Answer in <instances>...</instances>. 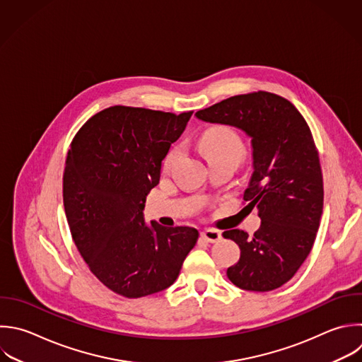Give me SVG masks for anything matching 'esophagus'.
I'll use <instances>...</instances> for the list:
<instances>
[{
	"label": "esophagus",
	"instance_id": "esophagus-1",
	"mask_svg": "<svg viewBox=\"0 0 362 362\" xmlns=\"http://www.w3.org/2000/svg\"><path fill=\"white\" fill-rule=\"evenodd\" d=\"M201 238L209 243H215V242H219L222 239L221 236V232L216 230V229H205L201 232Z\"/></svg>",
	"mask_w": 362,
	"mask_h": 362
}]
</instances>
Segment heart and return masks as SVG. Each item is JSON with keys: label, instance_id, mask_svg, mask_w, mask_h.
Wrapping results in <instances>:
<instances>
[{"label": "heart", "instance_id": "b5f03b06", "mask_svg": "<svg viewBox=\"0 0 362 362\" xmlns=\"http://www.w3.org/2000/svg\"><path fill=\"white\" fill-rule=\"evenodd\" d=\"M199 150L209 164L232 163L239 165L246 157V146L242 137L228 126H216L206 130L199 139ZM178 156L173 148L163 161V171L168 173Z\"/></svg>", "mask_w": 362, "mask_h": 362}]
</instances>
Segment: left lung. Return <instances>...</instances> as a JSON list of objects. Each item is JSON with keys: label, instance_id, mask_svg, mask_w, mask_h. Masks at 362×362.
<instances>
[{"label": "left lung", "instance_id": "8db88e82", "mask_svg": "<svg viewBox=\"0 0 362 362\" xmlns=\"http://www.w3.org/2000/svg\"><path fill=\"white\" fill-rule=\"evenodd\" d=\"M195 115L252 137L255 171L243 204L259 212L262 225L253 236L240 229L222 233L240 249L226 274L243 290H274L304 263L320 226L324 188L311 130L287 99L263 90L228 98Z\"/></svg>", "mask_w": 362, "mask_h": 362}]
</instances>
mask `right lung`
<instances>
[{"mask_svg": "<svg viewBox=\"0 0 362 362\" xmlns=\"http://www.w3.org/2000/svg\"><path fill=\"white\" fill-rule=\"evenodd\" d=\"M192 110L180 115L112 106L76 133L66 156L64 206L90 272L112 291L139 298L170 287L198 240L188 226L144 223L146 197Z\"/></svg>", "mask_w": 362, "mask_h": 362, "instance_id": "add662e5", "label": "right lung"}]
</instances>
